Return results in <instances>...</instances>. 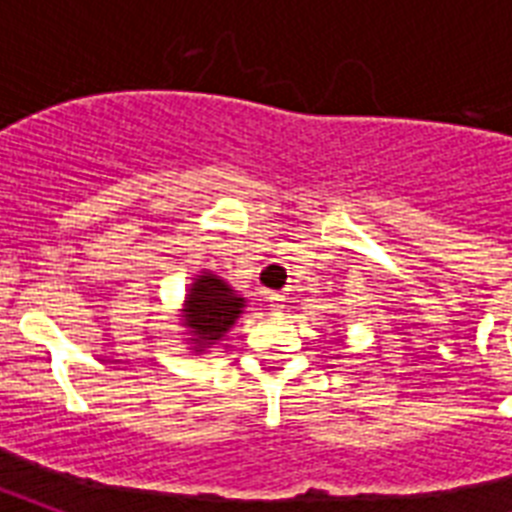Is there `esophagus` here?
Returning <instances> with one entry per match:
<instances>
[{
	"mask_svg": "<svg viewBox=\"0 0 512 512\" xmlns=\"http://www.w3.org/2000/svg\"><path fill=\"white\" fill-rule=\"evenodd\" d=\"M268 305H271L273 313H279L284 308V297L281 295H268Z\"/></svg>",
	"mask_w": 512,
	"mask_h": 512,
	"instance_id": "esophagus-1",
	"label": "esophagus"
}]
</instances>
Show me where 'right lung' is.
I'll return each mask as SVG.
<instances>
[{
	"instance_id": "1",
	"label": "right lung",
	"mask_w": 512,
	"mask_h": 512,
	"mask_svg": "<svg viewBox=\"0 0 512 512\" xmlns=\"http://www.w3.org/2000/svg\"><path fill=\"white\" fill-rule=\"evenodd\" d=\"M244 308H247V297H241L217 273L201 271L185 289L183 311L177 319L185 329V342L191 345L188 350L204 353L217 345L231 332Z\"/></svg>"
}]
</instances>
